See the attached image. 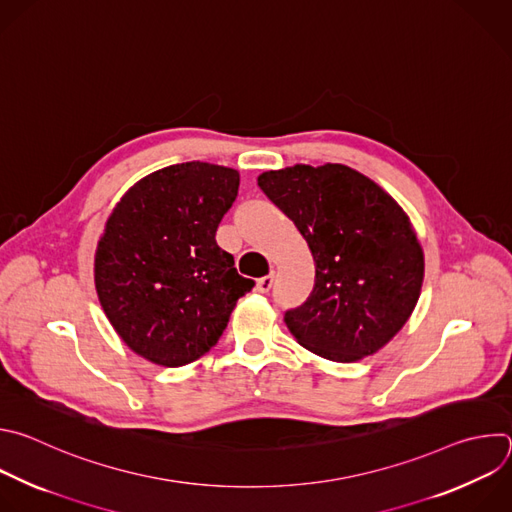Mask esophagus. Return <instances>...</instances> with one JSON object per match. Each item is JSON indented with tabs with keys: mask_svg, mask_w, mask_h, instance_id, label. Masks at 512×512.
<instances>
[{
	"mask_svg": "<svg viewBox=\"0 0 512 512\" xmlns=\"http://www.w3.org/2000/svg\"><path fill=\"white\" fill-rule=\"evenodd\" d=\"M272 284H274V274H266V276L256 280V290L258 292H268L272 288Z\"/></svg>",
	"mask_w": 512,
	"mask_h": 512,
	"instance_id": "34e87169",
	"label": "esophagus"
}]
</instances>
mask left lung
<instances>
[{"label":"left lung","instance_id":"left-lung-1","mask_svg":"<svg viewBox=\"0 0 512 512\" xmlns=\"http://www.w3.org/2000/svg\"><path fill=\"white\" fill-rule=\"evenodd\" d=\"M260 189L315 258V286L284 313L294 339L341 363L379 351L410 319L424 254L410 220L369 177L339 163L266 171Z\"/></svg>","mask_w":512,"mask_h":512}]
</instances>
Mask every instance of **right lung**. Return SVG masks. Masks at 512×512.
<instances>
[{"mask_svg": "<svg viewBox=\"0 0 512 512\" xmlns=\"http://www.w3.org/2000/svg\"><path fill=\"white\" fill-rule=\"evenodd\" d=\"M238 185L234 169L177 163L135 183L113 210L94 282L111 325L141 357L179 367L206 355L254 288L216 244Z\"/></svg>", "mask_w": 512, "mask_h": 512, "instance_id": "1", "label": "right lung"}]
</instances>
